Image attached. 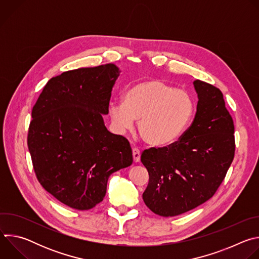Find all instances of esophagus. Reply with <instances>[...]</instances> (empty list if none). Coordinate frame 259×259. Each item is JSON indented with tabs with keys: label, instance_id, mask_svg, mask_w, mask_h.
I'll return each mask as SVG.
<instances>
[{
	"label": "esophagus",
	"instance_id": "1",
	"mask_svg": "<svg viewBox=\"0 0 259 259\" xmlns=\"http://www.w3.org/2000/svg\"><path fill=\"white\" fill-rule=\"evenodd\" d=\"M132 155H133V160L135 163L140 161V152L138 149H136V147H134V149L132 150Z\"/></svg>",
	"mask_w": 259,
	"mask_h": 259
}]
</instances>
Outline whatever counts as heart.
I'll list each match as a JSON object with an SVG mask.
<instances>
[{
	"label": "heart",
	"instance_id": "b5f03b06",
	"mask_svg": "<svg viewBox=\"0 0 259 259\" xmlns=\"http://www.w3.org/2000/svg\"><path fill=\"white\" fill-rule=\"evenodd\" d=\"M195 112L192 95L186 90L158 79L146 80L130 87L124 101H113L108 113L114 128L123 133L138 122L144 142L152 146H167L186 130Z\"/></svg>",
	"mask_w": 259,
	"mask_h": 259
}]
</instances>
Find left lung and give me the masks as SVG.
<instances>
[{
  "instance_id": "obj_1",
  "label": "left lung",
  "mask_w": 259,
  "mask_h": 259,
  "mask_svg": "<svg viewBox=\"0 0 259 259\" xmlns=\"http://www.w3.org/2000/svg\"><path fill=\"white\" fill-rule=\"evenodd\" d=\"M197 113L190 128L174 143L141 155L150 175L142 194L154 213L169 217L208 201L224 181L235 156L234 122L221 91L196 80Z\"/></svg>"
}]
</instances>
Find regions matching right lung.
<instances>
[{"label":"right lung","mask_w":259,"mask_h":259,"mask_svg":"<svg viewBox=\"0 0 259 259\" xmlns=\"http://www.w3.org/2000/svg\"><path fill=\"white\" fill-rule=\"evenodd\" d=\"M120 72L114 63L64 71L48 81L32 107L27 145L36 178L70 208L95 207L110 174L133 162L129 141L103 121Z\"/></svg>","instance_id":"add662e5"}]
</instances>
